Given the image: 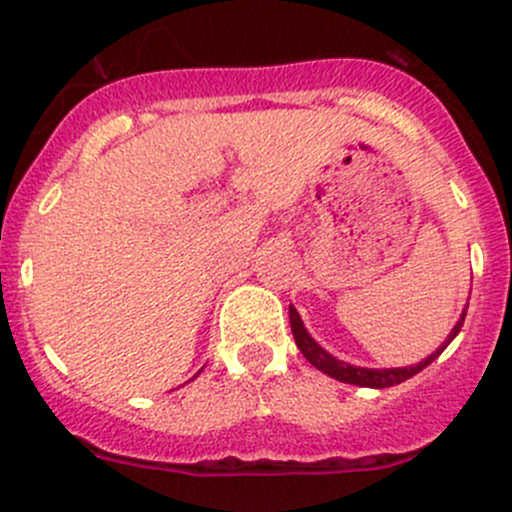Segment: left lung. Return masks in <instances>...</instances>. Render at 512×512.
Masks as SVG:
<instances>
[{"label":"left lung","mask_w":512,"mask_h":512,"mask_svg":"<svg viewBox=\"0 0 512 512\" xmlns=\"http://www.w3.org/2000/svg\"><path fill=\"white\" fill-rule=\"evenodd\" d=\"M463 319H466V309H463L461 319L456 322V327L451 329V334H448L446 342L441 344V347L436 349L431 356H426L423 361H418L414 366H399V369H364V366H354V364H347V361L337 359V356H332L327 352V349L319 347L317 342H314L312 337H309V332L304 329L302 324V317H299L297 309L289 304V324H292V334H294V342H297L299 352L304 354V359L309 361L312 366H317L319 371H324L327 376H332V379L337 381H344V384H354V386H366V389H386V386H396L401 384V381L411 379V376H416L418 371L426 369L428 364H431L433 359H438V354L443 352V349L448 347V344L456 339V334L461 332L463 327Z\"/></svg>","instance_id":"8db88e82"}]
</instances>
